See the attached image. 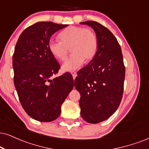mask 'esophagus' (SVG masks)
<instances>
[{
    "mask_svg": "<svg viewBox=\"0 0 149 149\" xmlns=\"http://www.w3.org/2000/svg\"><path fill=\"white\" fill-rule=\"evenodd\" d=\"M71 74H72V76H73V80H75V78H76L77 76V73L75 72V71H72V72H71Z\"/></svg>",
    "mask_w": 149,
    "mask_h": 149,
    "instance_id": "34e87169",
    "label": "esophagus"
}]
</instances>
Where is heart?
Returning a JSON list of instances; mask_svg holds the SVG:
<instances>
[{"instance_id": "b5f03b06", "label": "heart", "mask_w": 149, "mask_h": 149, "mask_svg": "<svg viewBox=\"0 0 149 149\" xmlns=\"http://www.w3.org/2000/svg\"><path fill=\"white\" fill-rule=\"evenodd\" d=\"M61 41L51 40L48 48L51 54L58 61L67 58L68 49L72 55L62 65L63 71H72L80 68L84 61L88 63L95 57L98 47L97 35L92 29L80 26H71L59 34Z\"/></svg>"}]
</instances>
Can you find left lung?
Returning a JSON list of instances; mask_svg holds the SVG:
<instances>
[{"instance_id": "1", "label": "left lung", "mask_w": 149, "mask_h": 149, "mask_svg": "<svg viewBox=\"0 0 149 149\" xmlns=\"http://www.w3.org/2000/svg\"><path fill=\"white\" fill-rule=\"evenodd\" d=\"M80 24L91 27L98 40L95 57L75 79V87L80 93L81 116L88 123L97 124L110 118L119 107L125 67L119 43L107 27L91 20Z\"/></svg>"}]
</instances>
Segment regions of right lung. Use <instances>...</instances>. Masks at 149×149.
<instances>
[{
  "label": "right lung",
  "instance_id": "1",
  "mask_svg": "<svg viewBox=\"0 0 149 149\" xmlns=\"http://www.w3.org/2000/svg\"><path fill=\"white\" fill-rule=\"evenodd\" d=\"M67 26L38 22L22 31L15 47L14 86L22 108L37 121L57 119L61 105L73 88L70 73L51 78L61 67L49 50V41L54 33Z\"/></svg>",
  "mask_w": 149,
  "mask_h": 149
}]
</instances>
